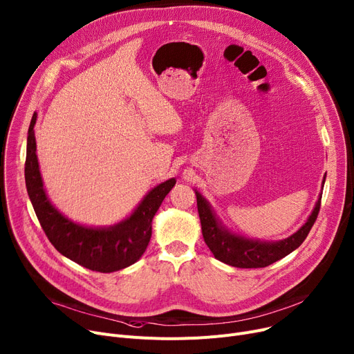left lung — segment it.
Here are the masks:
<instances>
[{"label": "left lung", "instance_id": "8db88e82", "mask_svg": "<svg viewBox=\"0 0 354 354\" xmlns=\"http://www.w3.org/2000/svg\"><path fill=\"white\" fill-rule=\"evenodd\" d=\"M326 176L323 178L324 183ZM196 202H198V212L202 226V234L205 243L214 253L218 261L242 269H252V268H265L269 266L281 257L288 256L295 249H297L303 241L308 236L313 223L320 210V201L322 194L312 210L310 216L306 221V223L289 238L277 242H266L259 239H250L242 236L239 233H234L227 229L222 221L216 216V214L212 209L210 203L195 189Z\"/></svg>", "mask_w": 354, "mask_h": 354}]
</instances>
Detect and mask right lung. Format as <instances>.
Returning <instances> with one entry per match:
<instances>
[{"instance_id": "1", "label": "right lung", "mask_w": 354, "mask_h": 354, "mask_svg": "<svg viewBox=\"0 0 354 354\" xmlns=\"http://www.w3.org/2000/svg\"><path fill=\"white\" fill-rule=\"evenodd\" d=\"M34 112L27 138L26 185L35 215L54 248L71 261L101 273H111L138 262L152 236V219L176 183L171 178L151 189L132 214L112 226L92 227L68 219L51 203L44 187L37 158Z\"/></svg>"}]
</instances>
